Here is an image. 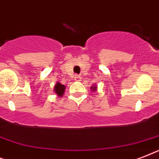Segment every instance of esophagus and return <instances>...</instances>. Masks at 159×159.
<instances>
[{"instance_id": "obj_1", "label": "esophagus", "mask_w": 159, "mask_h": 159, "mask_svg": "<svg viewBox=\"0 0 159 159\" xmlns=\"http://www.w3.org/2000/svg\"><path fill=\"white\" fill-rule=\"evenodd\" d=\"M74 81L75 82H80L81 81V77L80 76H75Z\"/></svg>"}]
</instances>
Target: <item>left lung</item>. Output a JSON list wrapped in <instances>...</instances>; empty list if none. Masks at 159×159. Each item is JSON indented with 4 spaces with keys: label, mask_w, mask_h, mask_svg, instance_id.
Here are the masks:
<instances>
[{
    "label": "left lung",
    "mask_w": 159,
    "mask_h": 159,
    "mask_svg": "<svg viewBox=\"0 0 159 159\" xmlns=\"http://www.w3.org/2000/svg\"><path fill=\"white\" fill-rule=\"evenodd\" d=\"M93 87H91V90H92V92H97V85H92Z\"/></svg>",
    "instance_id": "obj_1"
}]
</instances>
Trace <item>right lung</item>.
<instances>
[{
    "label": "right lung",
    "mask_w": 159,
    "mask_h": 159,
    "mask_svg": "<svg viewBox=\"0 0 159 159\" xmlns=\"http://www.w3.org/2000/svg\"><path fill=\"white\" fill-rule=\"evenodd\" d=\"M65 88H66V87H65L64 85L61 84L60 82H57V83H56V85L54 86L53 90H54L55 94L57 95L58 97H61L63 96V93H64L65 92Z\"/></svg>",
    "instance_id": "obj_1"
}]
</instances>
